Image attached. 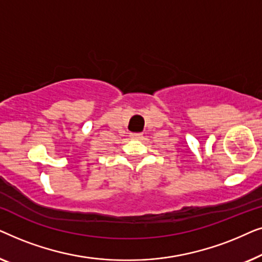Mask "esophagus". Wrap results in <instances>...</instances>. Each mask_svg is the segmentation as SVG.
<instances>
[{"label":"esophagus","mask_w":262,"mask_h":262,"mask_svg":"<svg viewBox=\"0 0 262 262\" xmlns=\"http://www.w3.org/2000/svg\"><path fill=\"white\" fill-rule=\"evenodd\" d=\"M131 139H139L142 138V134H130Z\"/></svg>","instance_id":"obj_1"}]
</instances>
